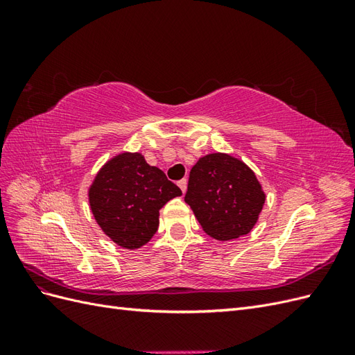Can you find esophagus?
Returning a JSON list of instances; mask_svg holds the SVG:
<instances>
[{"mask_svg": "<svg viewBox=\"0 0 355 355\" xmlns=\"http://www.w3.org/2000/svg\"><path fill=\"white\" fill-rule=\"evenodd\" d=\"M178 185H179V188H180V191H182V194H185V192H187V187H188V182H187V179H182V180H179V182H178Z\"/></svg>", "mask_w": 355, "mask_h": 355, "instance_id": "obj_1", "label": "esophagus"}]
</instances>
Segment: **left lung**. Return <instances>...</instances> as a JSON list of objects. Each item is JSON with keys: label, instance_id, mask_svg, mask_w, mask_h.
<instances>
[{"label": "left lung", "instance_id": "8db88e82", "mask_svg": "<svg viewBox=\"0 0 355 355\" xmlns=\"http://www.w3.org/2000/svg\"><path fill=\"white\" fill-rule=\"evenodd\" d=\"M265 198L254 171L230 154L204 155L189 171L185 202L214 240L230 241L249 234Z\"/></svg>", "mask_w": 355, "mask_h": 355}]
</instances>
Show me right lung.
I'll use <instances>...</instances> for the list:
<instances>
[{"label": "right lung", "mask_w": 355, "mask_h": 355, "mask_svg": "<svg viewBox=\"0 0 355 355\" xmlns=\"http://www.w3.org/2000/svg\"><path fill=\"white\" fill-rule=\"evenodd\" d=\"M182 191L142 154L123 153L102 166L89 188L93 216L106 237L135 250L154 237L159 209Z\"/></svg>", "instance_id": "obj_1"}]
</instances>
